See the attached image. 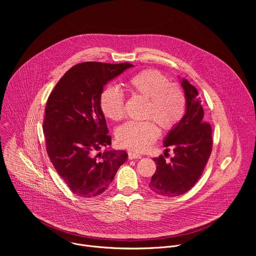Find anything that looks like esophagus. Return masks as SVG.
Listing matches in <instances>:
<instances>
[{
	"mask_svg": "<svg viewBox=\"0 0 256 256\" xmlns=\"http://www.w3.org/2000/svg\"><path fill=\"white\" fill-rule=\"evenodd\" d=\"M128 159L130 160H132V159H140L142 158V155L138 154V153H136V152H132V151H128Z\"/></svg>",
	"mask_w": 256,
	"mask_h": 256,
	"instance_id": "obj_1",
	"label": "esophagus"
}]
</instances>
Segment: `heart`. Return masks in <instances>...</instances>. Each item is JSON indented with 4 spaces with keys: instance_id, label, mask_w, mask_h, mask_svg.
<instances>
[{
    "instance_id": "heart-1",
    "label": "heart",
    "mask_w": 256,
    "mask_h": 256,
    "mask_svg": "<svg viewBox=\"0 0 256 256\" xmlns=\"http://www.w3.org/2000/svg\"><path fill=\"white\" fill-rule=\"evenodd\" d=\"M128 90L132 96L147 100L144 118H152L164 132L175 128L184 116L186 101L184 91L180 87L170 84V81L158 70L140 72L128 82ZM124 103L122 94L112 86L106 87L100 95L101 112L112 120L118 122L124 118ZM156 124L152 120L128 122L118 128V142L132 151L148 150L160 134V130Z\"/></svg>"
}]
</instances>
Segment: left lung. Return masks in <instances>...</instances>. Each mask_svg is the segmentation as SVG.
<instances>
[{
  "mask_svg": "<svg viewBox=\"0 0 256 256\" xmlns=\"http://www.w3.org/2000/svg\"><path fill=\"white\" fill-rule=\"evenodd\" d=\"M179 79L186 101V114L163 140L164 147L173 149L174 157L170 162L163 155L153 159L157 169L149 184L152 192L168 198L184 194L196 184L212 147V126L204 122L198 92L186 78Z\"/></svg>",
  "mask_w": 256,
  "mask_h": 256,
  "instance_id": "obj_1",
  "label": "left lung"
}]
</instances>
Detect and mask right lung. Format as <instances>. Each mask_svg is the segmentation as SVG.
Masks as SVG:
<instances>
[{
  "label": "right lung",
  "mask_w": 256,
  "mask_h": 256,
  "mask_svg": "<svg viewBox=\"0 0 256 256\" xmlns=\"http://www.w3.org/2000/svg\"><path fill=\"white\" fill-rule=\"evenodd\" d=\"M132 66L130 62L76 64L48 97L44 122L46 151L58 175L78 196L104 192L128 159L126 151L109 147L112 136L99 99L104 86Z\"/></svg>",
  "instance_id": "add662e5"
}]
</instances>
